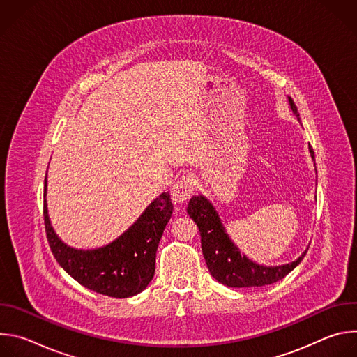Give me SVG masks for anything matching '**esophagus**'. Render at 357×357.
Returning <instances> with one entry per match:
<instances>
[{
    "label": "esophagus",
    "mask_w": 357,
    "mask_h": 357,
    "mask_svg": "<svg viewBox=\"0 0 357 357\" xmlns=\"http://www.w3.org/2000/svg\"><path fill=\"white\" fill-rule=\"evenodd\" d=\"M193 189H195V179L190 175L182 176L181 179H178L172 188L171 196H172V202L175 205H179V203L186 202L188 199H190V196L193 195Z\"/></svg>",
    "instance_id": "obj_1"
}]
</instances>
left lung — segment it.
Masks as SVG:
<instances>
[{
  "mask_svg": "<svg viewBox=\"0 0 357 357\" xmlns=\"http://www.w3.org/2000/svg\"><path fill=\"white\" fill-rule=\"evenodd\" d=\"M288 101L291 110L299 121L301 119L294 100L288 97ZM310 152L312 160L315 161L314 149L311 145ZM188 215L199 227L203 257L206 260L212 277L223 285L231 288L263 287L274 284L291 273L302 261L305 254H307V251H305L299 259L289 264L277 267L260 266L252 263L245 256H241L237 245H234V243L227 236L216 209L205 196H193L189 200Z\"/></svg>",
  "mask_w": 357,
  "mask_h": 357,
  "instance_id": "obj_1",
  "label": "left lung"
}]
</instances>
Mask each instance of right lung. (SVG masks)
<instances>
[{
	"mask_svg": "<svg viewBox=\"0 0 357 357\" xmlns=\"http://www.w3.org/2000/svg\"><path fill=\"white\" fill-rule=\"evenodd\" d=\"M46 182L45 176V196ZM172 211L171 196L164 192L117 240L96 250H77L56 236L47 216L46 199L43 200L46 238L59 266L80 285L113 298L139 294L151 282L157 248Z\"/></svg>",
	"mask_w": 357,
	"mask_h": 357,
	"instance_id": "add662e5",
	"label": "right lung"
}]
</instances>
